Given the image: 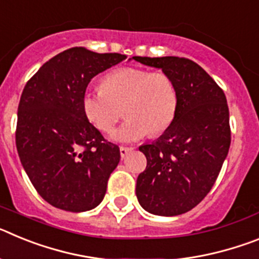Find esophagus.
Segmentation results:
<instances>
[{
  "mask_svg": "<svg viewBox=\"0 0 259 259\" xmlns=\"http://www.w3.org/2000/svg\"><path fill=\"white\" fill-rule=\"evenodd\" d=\"M132 150H134V148H128V146H120V148H119V152H120V157L122 158H124L125 155L130 152H132Z\"/></svg>",
  "mask_w": 259,
  "mask_h": 259,
  "instance_id": "1",
  "label": "esophagus"
}]
</instances>
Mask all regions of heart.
Instances as JSON below:
<instances>
[{
	"label": "heart",
	"instance_id": "obj_1",
	"mask_svg": "<svg viewBox=\"0 0 259 259\" xmlns=\"http://www.w3.org/2000/svg\"><path fill=\"white\" fill-rule=\"evenodd\" d=\"M124 110L125 122L113 132L115 141L140 140L146 135L163 132L172 122L178 107V93L172 80L163 72L123 67L102 79L101 89L85 92L81 109L97 130H113Z\"/></svg>",
	"mask_w": 259,
	"mask_h": 259
}]
</instances>
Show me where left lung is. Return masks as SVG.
I'll list each match as a JSON object with an SVG mask.
<instances>
[{
    "label": "left lung",
    "mask_w": 259,
    "mask_h": 259,
    "mask_svg": "<svg viewBox=\"0 0 259 259\" xmlns=\"http://www.w3.org/2000/svg\"><path fill=\"white\" fill-rule=\"evenodd\" d=\"M131 59L162 70L172 80L178 93L171 124L157 140L139 148L148 163L137 178V200L150 214H184L209 193L228 154L231 130L227 100L212 77L191 59Z\"/></svg>",
    "instance_id": "1"
}]
</instances>
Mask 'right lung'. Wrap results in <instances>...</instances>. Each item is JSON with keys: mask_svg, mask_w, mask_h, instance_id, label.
<instances>
[{"mask_svg": "<svg viewBox=\"0 0 259 259\" xmlns=\"http://www.w3.org/2000/svg\"><path fill=\"white\" fill-rule=\"evenodd\" d=\"M125 58L71 48L41 66L23 89L18 154L36 191L52 206L81 212L104 200L120 152L89 123L81 97L96 75Z\"/></svg>", "mask_w": 259, "mask_h": 259, "instance_id": "add662e5", "label": "right lung"}]
</instances>
